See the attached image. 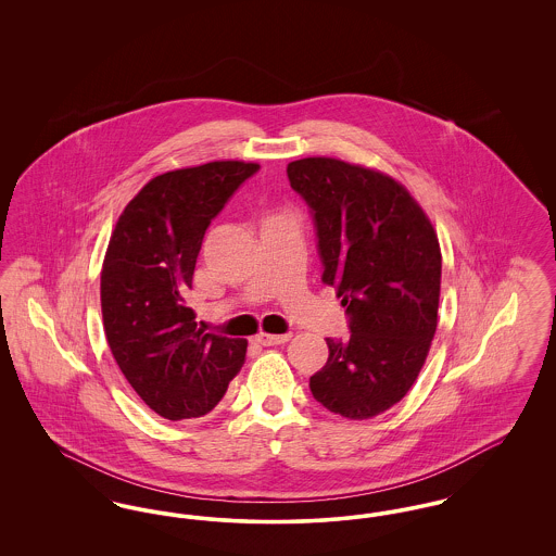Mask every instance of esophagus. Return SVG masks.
Returning a JSON list of instances; mask_svg holds the SVG:
<instances>
[{"label": "esophagus", "mask_w": 556, "mask_h": 556, "mask_svg": "<svg viewBox=\"0 0 556 556\" xmlns=\"http://www.w3.org/2000/svg\"><path fill=\"white\" fill-rule=\"evenodd\" d=\"M291 333H281V336H275V333H258L256 336V342L263 345H277V344H286V342H290Z\"/></svg>", "instance_id": "1"}]
</instances>
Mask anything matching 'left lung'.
Masks as SVG:
<instances>
[{
    "mask_svg": "<svg viewBox=\"0 0 556 556\" xmlns=\"http://www.w3.org/2000/svg\"><path fill=\"white\" fill-rule=\"evenodd\" d=\"M308 204L323 277L345 306L350 338L331 340L311 392L365 421L394 406L424 369L438 327L442 252L433 225L392 177L336 159L288 164Z\"/></svg>",
    "mask_w": 556,
    "mask_h": 556,
    "instance_id": "8db88e82",
    "label": "left lung"
}]
</instances>
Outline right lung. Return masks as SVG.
Wrapping results in <instances>:
<instances>
[{
    "instance_id": "right-lung-1",
    "label": "right lung",
    "mask_w": 556,
    "mask_h": 556,
    "mask_svg": "<svg viewBox=\"0 0 556 556\" xmlns=\"http://www.w3.org/2000/svg\"><path fill=\"white\" fill-rule=\"evenodd\" d=\"M261 166L220 160L154 177L118 216L102 268L108 345L132 390L168 421L211 413L245 340L206 333L187 290L212 218Z\"/></svg>"
}]
</instances>
